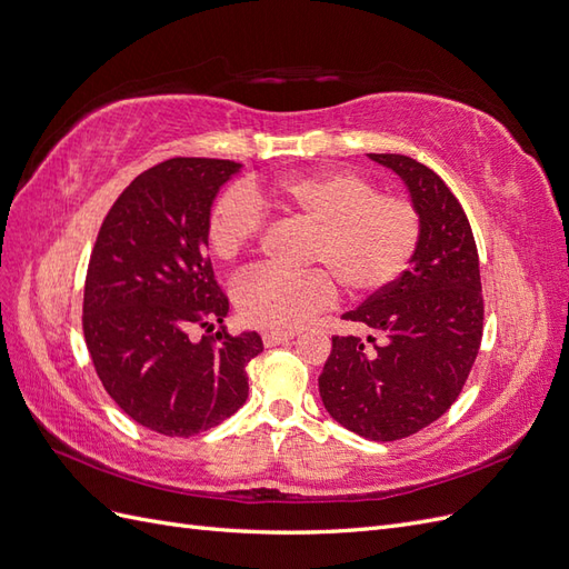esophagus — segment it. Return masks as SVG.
Masks as SVG:
<instances>
[{
    "label": "esophagus",
    "mask_w": 569,
    "mask_h": 569,
    "mask_svg": "<svg viewBox=\"0 0 569 569\" xmlns=\"http://www.w3.org/2000/svg\"><path fill=\"white\" fill-rule=\"evenodd\" d=\"M289 339H295V332H282V330H278V332H263V343L266 347H278V343H284V341H289Z\"/></svg>",
    "instance_id": "34e87169"
}]
</instances>
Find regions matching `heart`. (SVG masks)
Listing matches in <instances>:
<instances>
[{"label": "heart", "instance_id": "b5f03b06", "mask_svg": "<svg viewBox=\"0 0 569 569\" xmlns=\"http://www.w3.org/2000/svg\"><path fill=\"white\" fill-rule=\"evenodd\" d=\"M266 211L311 230L303 272L258 270L237 284V311L266 330H297L332 306L339 284L349 297H372L410 266L422 234L418 206L377 194L351 170H316L272 184L232 187L206 218V242L220 261H237L266 230Z\"/></svg>", "mask_w": 569, "mask_h": 569}]
</instances>
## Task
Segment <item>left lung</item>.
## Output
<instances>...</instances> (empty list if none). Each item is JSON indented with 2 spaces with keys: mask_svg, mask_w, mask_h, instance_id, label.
Listing matches in <instances>:
<instances>
[{
  "mask_svg": "<svg viewBox=\"0 0 569 569\" xmlns=\"http://www.w3.org/2000/svg\"><path fill=\"white\" fill-rule=\"evenodd\" d=\"M399 176L422 218L410 268L343 320L368 337H332L318 380L327 412L358 437L396 441L453 406L485 327L479 256L460 201L432 168L401 153H370Z\"/></svg>",
  "mask_w": 569,
  "mask_h": 569,
  "instance_id": "1",
  "label": "left lung"
}]
</instances>
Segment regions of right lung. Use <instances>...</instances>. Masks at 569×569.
I'll return each mask as SVG.
<instances>
[{
  "mask_svg": "<svg viewBox=\"0 0 569 569\" xmlns=\"http://www.w3.org/2000/svg\"><path fill=\"white\" fill-rule=\"evenodd\" d=\"M222 159H168L116 199L90 256L82 332L107 393L163 437L220 425L249 396L256 332L230 335V301L206 253V218L237 170ZM216 336L191 339L194 326Z\"/></svg>",
  "mask_w": 569,
  "mask_h": 569,
  "instance_id": "add662e5",
  "label": "right lung"
}]
</instances>
